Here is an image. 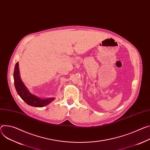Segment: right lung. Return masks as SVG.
I'll return each instance as SVG.
<instances>
[{"label": "right lung", "instance_id": "obj_1", "mask_svg": "<svg viewBox=\"0 0 150 150\" xmlns=\"http://www.w3.org/2000/svg\"><path fill=\"white\" fill-rule=\"evenodd\" d=\"M13 79H14V85L17 93L20 98L29 105L41 108L47 106L55 99L54 98L41 99L31 94L20 78L18 62H17L15 66L14 72H13Z\"/></svg>", "mask_w": 150, "mask_h": 150}]
</instances>
